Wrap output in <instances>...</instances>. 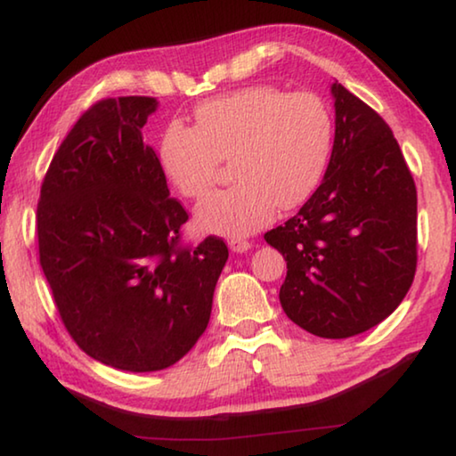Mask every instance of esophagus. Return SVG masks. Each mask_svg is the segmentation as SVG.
<instances>
[{
	"label": "esophagus",
	"mask_w": 456,
	"mask_h": 456,
	"mask_svg": "<svg viewBox=\"0 0 456 456\" xmlns=\"http://www.w3.org/2000/svg\"><path fill=\"white\" fill-rule=\"evenodd\" d=\"M228 247L232 252H247L252 247V242L242 240V238H232V240L228 242Z\"/></svg>",
	"instance_id": "obj_1"
}]
</instances>
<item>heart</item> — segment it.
I'll list each match as a JSON object with an SVG mask.
<instances>
[{
	"label": "heart",
	"mask_w": 456,
	"mask_h": 456,
	"mask_svg": "<svg viewBox=\"0 0 456 456\" xmlns=\"http://www.w3.org/2000/svg\"><path fill=\"white\" fill-rule=\"evenodd\" d=\"M332 151V118L312 91L252 86L195 108V128L167 126L159 163L169 183L189 200L214 187L220 160L230 159L234 185L198 208L206 230L247 236L269 224L275 208H296L324 177Z\"/></svg>",
	"instance_id": "b5f03b06"
}]
</instances>
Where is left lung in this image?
<instances>
[{"mask_svg":"<svg viewBox=\"0 0 456 456\" xmlns=\"http://www.w3.org/2000/svg\"><path fill=\"white\" fill-rule=\"evenodd\" d=\"M332 97L324 181L265 240L287 261L279 291L287 318L322 338H348L394 314L414 281L418 195L383 118L338 81Z\"/></svg>","mask_w":456,"mask_h":456,"instance_id":"1","label":"left lung"}]
</instances>
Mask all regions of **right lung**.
<instances>
[{
  "label": "right lung",
  "instance_id": "obj_1",
  "mask_svg": "<svg viewBox=\"0 0 456 456\" xmlns=\"http://www.w3.org/2000/svg\"><path fill=\"white\" fill-rule=\"evenodd\" d=\"M155 97H108L62 140L40 187V267L67 332L103 365L149 373L208 328L228 247H181L185 208L169 195L142 126Z\"/></svg>",
  "mask_w": 456,
  "mask_h": 456
}]
</instances>
